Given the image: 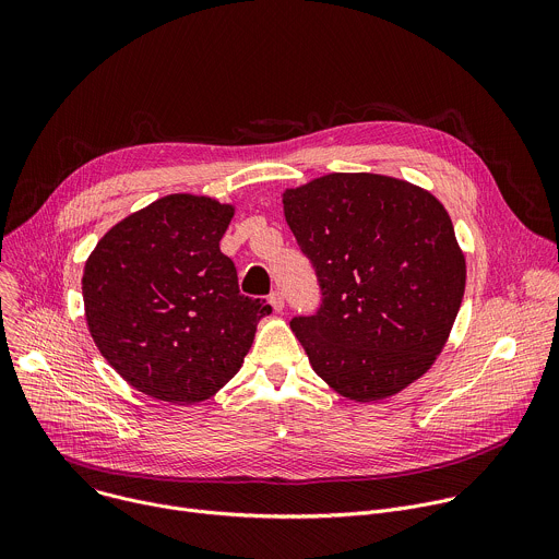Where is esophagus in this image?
Masks as SVG:
<instances>
[{"mask_svg": "<svg viewBox=\"0 0 559 559\" xmlns=\"http://www.w3.org/2000/svg\"><path fill=\"white\" fill-rule=\"evenodd\" d=\"M267 300H270V305L274 307V311H281V309L285 307V298H283V292H272Z\"/></svg>", "mask_w": 559, "mask_h": 559, "instance_id": "esophagus-1", "label": "esophagus"}]
</instances>
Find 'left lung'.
<instances>
[{
    "mask_svg": "<svg viewBox=\"0 0 559 559\" xmlns=\"http://www.w3.org/2000/svg\"><path fill=\"white\" fill-rule=\"evenodd\" d=\"M323 302L292 318L313 371L356 403L382 401L431 369L464 296L466 263L444 205L371 173H334L283 192Z\"/></svg>",
    "mask_w": 559,
    "mask_h": 559,
    "instance_id": "8db88e82",
    "label": "left lung"
}]
</instances>
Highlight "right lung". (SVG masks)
Here are the masks:
<instances>
[{"label":"right lung","instance_id":"right-lung-1","mask_svg":"<svg viewBox=\"0 0 559 559\" xmlns=\"http://www.w3.org/2000/svg\"><path fill=\"white\" fill-rule=\"evenodd\" d=\"M234 205L168 194L104 234L82 292L95 345L145 395L173 405L212 397L241 369L263 316L238 292L218 243Z\"/></svg>","mask_w":559,"mask_h":559}]
</instances>
